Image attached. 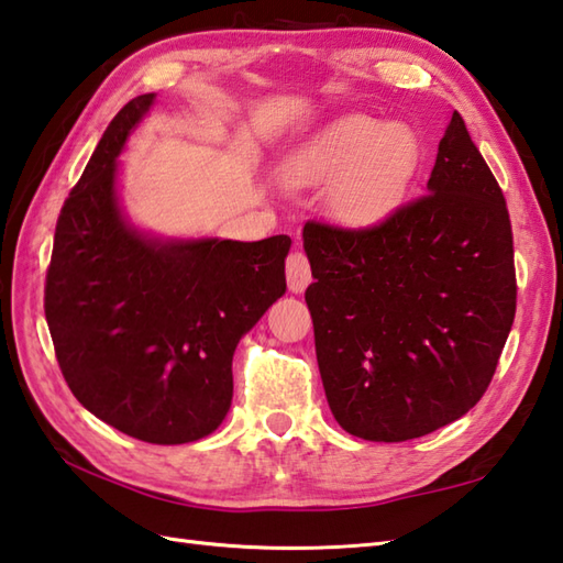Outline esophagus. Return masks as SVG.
<instances>
[{"mask_svg":"<svg viewBox=\"0 0 563 563\" xmlns=\"http://www.w3.org/2000/svg\"><path fill=\"white\" fill-rule=\"evenodd\" d=\"M285 275H288V288L290 292L300 295L307 290V285L312 283V268H309V261L302 251H292L285 263Z\"/></svg>","mask_w":563,"mask_h":563,"instance_id":"obj_1","label":"esophagus"}]
</instances>
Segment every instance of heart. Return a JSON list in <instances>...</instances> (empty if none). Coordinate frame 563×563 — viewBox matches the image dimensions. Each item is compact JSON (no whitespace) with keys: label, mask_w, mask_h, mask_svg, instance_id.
Instances as JSON below:
<instances>
[{"label":"heart","mask_w":563,"mask_h":563,"mask_svg":"<svg viewBox=\"0 0 563 563\" xmlns=\"http://www.w3.org/2000/svg\"><path fill=\"white\" fill-rule=\"evenodd\" d=\"M423 159L426 142L416 128L349 113L295 147L280 176L292 188L333 184V218L351 230H367L404 206Z\"/></svg>","instance_id":"heart-1"}]
</instances>
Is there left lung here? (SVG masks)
<instances>
[{"instance_id": "1", "label": "left lung", "mask_w": 563, "mask_h": 563, "mask_svg": "<svg viewBox=\"0 0 563 563\" xmlns=\"http://www.w3.org/2000/svg\"><path fill=\"white\" fill-rule=\"evenodd\" d=\"M426 188L373 230H302L329 409L363 440L404 442L462 418L516 319L506 198L457 111Z\"/></svg>"}]
</instances>
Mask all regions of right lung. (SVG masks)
Masks as SVG:
<instances>
[{"label":"right lung","instance_id":"1","mask_svg":"<svg viewBox=\"0 0 563 563\" xmlns=\"http://www.w3.org/2000/svg\"><path fill=\"white\" fill-rule=\"evenodd\" d=\"M154 99L123 106L65 200L45 319L84 409L130 438L184 445L230 411L234 351L285 295L292 239L162 236L130 220L118 157Z\"/></svg>","mask_w":563,"mask_h":563}]
</instances>
